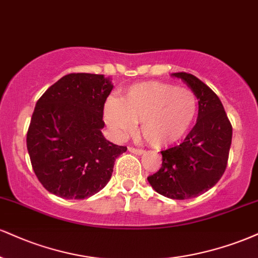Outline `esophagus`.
I'll use <instances>...</instances> for the list:
<instances>
[{
  "instance_id": "esophagus-1",
  "label": "esophagus",
  "mask_w": 258,
  "mask_h": 258,
  "mask_svg": "<svg viewBox=\"0 0 258 258\" xmlns=\"http://www.w3.org/2000/svg\"><path fill=\"white\" fill-rule=\"evenodd\" d=\"M128 151H130V153L137 154V155L144 154V150H143V149H138V148H135V147H128Z\"/></svg>"
}]
</instances>
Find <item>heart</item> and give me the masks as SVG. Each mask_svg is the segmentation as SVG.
<instances>
[{
  "instance_id": "1",
  "label": "heart",
  "mask_w": 258,
  "mask_h": 258,
  "mask_svg": "<svg viewBox=\"0 0 258 258\" xmlns=\"http://www.w3.org/2000/svg\"><path fill=\"white\" fill-rule=\"evenodd\" d=\"M198 98L187 88L161 82L131 85L121 99H109L104 120L117 136L132 132L136 121H142L141 132L155 147H166L181 139L198 114Z\"/></svg>"
}]
</instances>
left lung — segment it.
<instances>
[{"label": "left lung", "instance_id": "1", "mask_svg": "<svg viewBox=\"0 0 258 258\" xmlns=\"http://www.w3.org/2000/svg\"><path fill=\"white\" fill-rule=\"evenodd\" d=\"M198 98L196 125L176 147L162 150V167L148 181L157 194L172 200H190L213 187L227 167L232 125L225 108L209 86L190 73H173Z\"/></svg>", "mask_w": 258, "mask_h": 258}]
</instances>
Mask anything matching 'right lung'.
I'll return each instance as SVG.
<instances>
[{
  "instance_id": "right-lung-1",
  "label": "right lung",
  "mask_w": 258,
  "mask_h": 258,
  "mask_svg": "<svg viewBox=\"0 0 258 258\" xmlns=\"http://www.w3.org/2000/svg\"><path fill=\"white\" fill-rule=\"evenodd\" d=\"M111 90L103 74L71 73L37 101L26 144L35 174L50 194L84 200L110 180L115 159L127 150L101 131Z\"/></svg>"
}]
</instances>
